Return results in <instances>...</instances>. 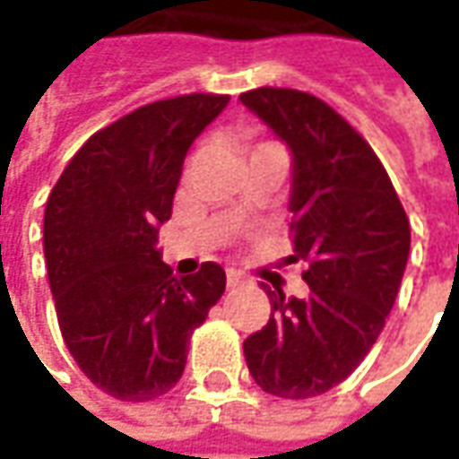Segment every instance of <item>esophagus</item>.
I'll return each mask as SVG.
<instances>
[{"instance_id": "1", "label": "esophagus", "mask_w": 459, "mask_h": 459, "mask_svg": "<svg viewBox=\"0 0 459 459\" xmlns=\"http://www.w3.org/2000/svg\"><path fill=\"white\" fill-rule=\"evenodd\" d=\"M248 278L243 275V273H236V270H229V275H226V285L229 288H240V285H246Z\"/></svg>"}]
</instances>
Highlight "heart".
Returning a JSON list of instances; mask_svg holds the SVG:
<instances>
[{
	"label": "heart",
	"instance_id": "obj_1",
	"mask_svg": "<svg viewBox=\"0 0 459 459\" xmlns=\"http://www.w3.org/2000/svg\"><path fill=\"white\" fill-rule=\"evenodd\" d=\"M260 147H263V144H260Z\"/></svg>",
	"mask_w": 459,
	"mask_h": 459
}]
</instances>
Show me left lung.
Returning <instances> with one entry per match:
<instances>
[{"label":"left lung","instance_id":"8db88e82","mask_svg":"<svg viewBox=\"0 0 459 459\" xmlns=\"http://www.w3.org/2000/svg\"><path fill=\"white\" fill-rule=\"evenodd\" d=\"M240 103L292 152V246L305 299L270 298L265 327L243 342L255 384L280 398H312L364 361L394 307L411 250V223L371 144L315 95L255 88Z\"/></svg>","mask_w":459,"mask_h":459}]
</instances>
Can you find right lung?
Wrapping results in <instances>:
<instances>
[{
    "label": "right lung",
    "instance_id": "add662e5",
    "mask_svg": "<svg viewBox=\"0 0 459 459\" xmlns=\"http://www.w3.org/2000/svg\"><path fill=\"white\" fill-rule=\"evenodd\" d=\"M191 93L142 105L98 130L56 181L44 255L58 327L91 381L152 401L184 374L194 329L226 290L219 263L174 278L157 250L191 142L229 105Z\"/></svg>",
    "mask_w": 459,
    "mask_h": 459
}]
</instances>
